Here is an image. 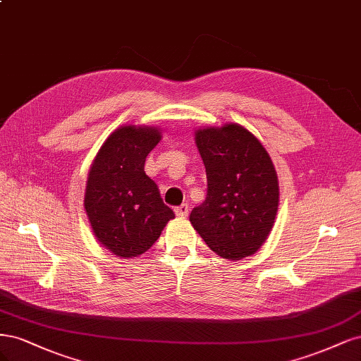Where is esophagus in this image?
<instances>
[{"label":"esophagus","instance_id":"1","mask_svg":"<svg viewBox=\"0 0 361 361\" xmlns=\"http://www.w3.org/2000/svg\"><path fill=\"white\" fill-rule=\"evenodd\" d=\"M176 214L180 217H185L189 214V205L188 204H181L178 207H176Z\"/></svg>","mask_w":361,"mask_h":361}]
</instances>
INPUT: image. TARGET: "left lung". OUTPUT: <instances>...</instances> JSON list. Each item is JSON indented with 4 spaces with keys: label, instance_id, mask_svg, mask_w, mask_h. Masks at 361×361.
Segmentation results:
<instances>
[{
    "label": "left lung",
    "instance_id": "obj_1",
    "mask_svg": "<svg viewBox=\"0 0 361 361\" xmlns=\"http://www.w3.org/2000/svg\"><path fill=\"white\" fill-rule=\"evenodd\" d=\"M207 172L205 201L190 213L193 228L219 257L257 252L273 228L279 184L265 148L238 124L196 132Z\"/></svg>",
    "mask_w": 361,
    "mask_h": 361
}]
</instances>
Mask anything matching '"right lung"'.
I'll use <instances>...</instances> for the list:
<instances>
[{"label":"right lung","instance_id":"add662e5","mask_svg":"<svg viewBox=\"0 0 361 361\" xmlns=\"http://www.w3.org/2000/svg\"><path fill=\"white\" fill-rule=\"evenodd\" d=\"M159 141V130L151 127H121L102 145L90 169L85 210L97 240L117 257L147 252L176 217L144 171Z\"/></svg>","mask_w":361,"mask_h":361}]
</instances>
